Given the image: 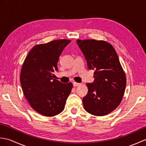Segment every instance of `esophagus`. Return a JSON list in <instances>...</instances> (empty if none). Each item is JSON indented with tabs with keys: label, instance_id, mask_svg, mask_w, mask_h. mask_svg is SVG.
Returning <instances> with one entry per match:
<instances>
[{
	"label": "esophagus",
	"instance_id": "34e87169",
	"mask_svg": "<svg viewBox=\"0 0 146 146\" xmlns=\"http://www.w3.org/2000/svg\"><path fill=\"white\" fill-rule=\"evenodd\" d=\"M73 86H77L80 85V83H76V82H73Z\"/></svg>",
	"mask_w": 146,
	"mask_h": 146
}]
</instances>
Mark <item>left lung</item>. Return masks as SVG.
<instances>
[{"mask_svg":"<svg viewBox=\"0 0 146 146\" xmlns=\"http://www.w3.org/2000/svg\"><path fill=\"white\" fill-rule=\"evenodd\" d=\"M76 43L88 70H94V82L86 83L88 91L83 98V107L94 115H106L119 106L125 89L126 77L119 57L106 41L78 39Z\"/></svg>","mask_w":146,"mask_h":146,"instance_id":"1","label":"left lung"}]
</instances>
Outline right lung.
Returning a JSON list of instances; mask_svg holds the SVG:
<instances>
[{
	"label": "right lung",
	"mask_w": 146,
	"mask_h": 146,
	"mask_svg": "<svg viewBox=\"0 0 146 146\" xmlns=\"http://www.w3.org/2000/svg\"><path fill=\"white\" fill-rule=\"evenodd\" d=\"M71 42L68 39L54 40L36 45L25 59L21 69L20 82L24 95L37 112L52 117L64 110L73 85L53 78L61 52Z\"/></svg>",
	"instance_id": "right-lung-1"
}]
</instances>
